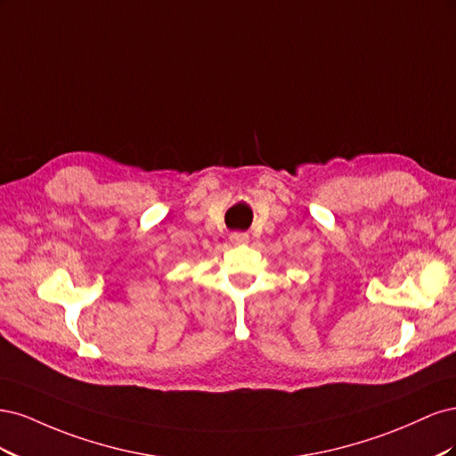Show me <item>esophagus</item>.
<instances>
[{
    "mask_svg": "<svg viewBox=\"0 0 456 456\" xmlns=\"http://www.w3.org/2000/svg\"><path fill=\"white\" fill-rule=\"evenodd\" d=\"M230 241L232 243H249V233H245V232H233V233H230Z\"/></svg>",
    "mask_w": 456,
    "mask_h": 456,
    "instance_id": "esophagus-1",
    "label": "esophagus"
}]
</instances>
